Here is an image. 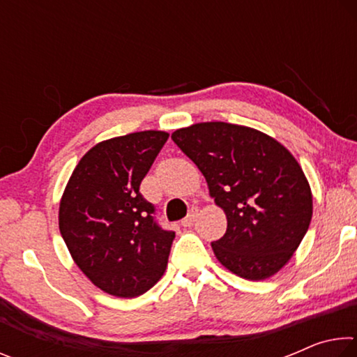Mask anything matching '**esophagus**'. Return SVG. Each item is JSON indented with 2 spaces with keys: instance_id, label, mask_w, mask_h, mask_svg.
I'll return each mask as SVG.
<instances>
[{
  "instance_id": "1",
  "label": "esophagus",
  "mask_w": 357,
  "mask_h": 357,
  "mask_svg": "<svg viewBox=\"0 0 357 357\" xmlns=\"http://www.w3.org/2000/svg\"><path fill=\"white\" fill-rule=\"evenodd\" d=\"M197 208H192L190 209V213L187 214L183 220H181V225L183 227H190V225H193V222H195V219H197Z\"/></svg>"
}]
</instances>
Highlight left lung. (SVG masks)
I'll list each match as a JSON object with an SVG mask.
<instances>
[{
	"mask_svg": "<svg viewBox=\"0 0 357 357\" xmlns=\"http://www.w3.org/2000/svg\"><path fill=\"white\" fill-rule=\"evenodd\" d=\"M172 140L227 214L225 234L211 244L217 259L243 279L274 275L312 220L310 185L298 160L263 132L228 123L193 124Z\"/></svg>",
	"mask_w": 357,
	"mask_h": 357,
	"instance_id": "1",
	"label": "left lung"
}]
</instances>
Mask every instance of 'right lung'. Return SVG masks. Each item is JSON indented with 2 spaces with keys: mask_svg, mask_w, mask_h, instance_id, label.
Listing matches in <instances>:
<instances>
[{
  "mask_svg": "<svg viewBox=\"0 0 357 357\" xmlns=\"http://www.w3.org/2000/svg\"><path fill=\"white\" fill-rule=\"evenodd\" d=\"M168 140L144 130L96 144L78 162L59 204V231L96 287L137 298L165 273L174 231L155 220L140 184Z\"/></svg>",
  "mask_w": 357,
  "mask_h": 357,
  "instance_id": "right-lung-1",
  "label": "right lung"
}]
</instances>
